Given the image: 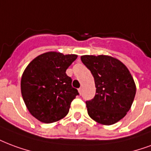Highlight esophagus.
<instances>
[{
    "label": "esophagus",
    "instance_id": "obj_1",
    "mask_svg": "<svg viewBox=\"0 0 151 151\" xmlns=\"http://www.w3.org/2000/svg\"><path fill=\"white\" fill-rule=\"evenodd\" d=\"M78 92H79V93H80V94H81V88H79Z\"/></svg>",
    "mask_w": 151,
    "mask_h": 151
}]
</instances>
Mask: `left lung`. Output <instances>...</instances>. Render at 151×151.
<instances>
[{
    "mask_svg": "<svg viewBox=\"0 0 151 151\" xmlns=\"http://www.w3.org/2000/svg\"><path fill=\"white\" fill-rule=\"evenodd\" d=\"M81 60L95 82V96L86 101L88 114L98 123H116L126 116L134 99L136 86L130 73L110 56L84 55Z\"/></svg>",
    "mask_w": 151,
    "mask_h": 151,
    "instance_id": "obj_1",
    "label": "left lung"
}]
</instances>
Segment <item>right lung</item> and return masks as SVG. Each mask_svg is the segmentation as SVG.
<instances>
[{
	"mask_svg": "<svg viewBox=\"0 0 151 151\" xmlns=\"http://www.w3.org/2000/svg\"><path fill=\"white\" fill-rule=\"evenodd\" d=\"M77 58L75 54L48 52L33 59L24 70L21 81L22 98L37 120L52 123L69 113L79 93L65 72Z\"/></svg>",
	"mask_w": 151,
	"mask_h": 151,
	"instance_id": "add662e5",
	"label": "right lung"
}]
</instances>
